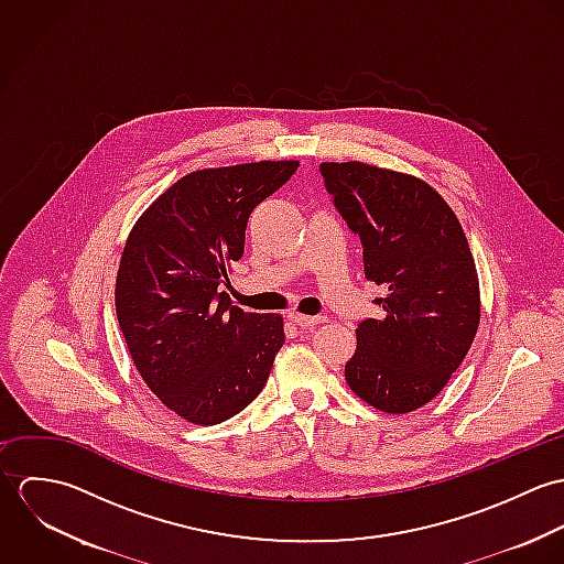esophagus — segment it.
I'll list each match as a JSON object with an SVG mask.
<instances>
[{
  "mask_svg": "<svg viewBox=\"0 0 564 564\" xmlns=\"http://www.w3.org/2000/svg\"><path fill=\"white\" fill-rule=\"evenodd\" d=\"M289 319L295 323V325H300V327H315V325L325 322V317H322V315H317V317H306V315H297V313H291Z\"/></svg>",
  "mask_w": 564,
  "mask_h": 564,
  "instance_id": "obj_1",
  "label": "esophagus"
}]
</instances>
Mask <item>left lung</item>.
Returning a JSON list of instances; mask_svg holds the SVG:
<instances>
[{
  "label": "left lung",
  "mask_w": 564,
  "mask_h": 564,
  "mask_svg": "<svg viewBox=\"0 0 564 564\" xmlns=\"http://www.w3.org/2000/svg\"><path fill=\"white\" fill-rule=\"evenodd\" d=\"M338 215L362 242L380 319L356 327L345 380L362 402L403 414L434 400L480 323V284L463 226L423 180L365 162H322Z\"/></svg>",
  "instance_id": "left-lung-1"
}]
</instances>
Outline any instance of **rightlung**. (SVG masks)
<instances>
[{
    "instance_id": "add662e5",
    "label": "right lung",
    "mask_w": 564,
    "mask_h": 564,
    "mask_svg": "<svg viewBox=\"0 0 564 564\" xmlns=\"http://www.w3.org/2000/svg\"><path fill=\"white\" fill-rule=\"evenodd\" d=\"M297 166L260 161L193 171L143 213L123 247L119 327L145 384L191 423L215 425L253 402L284 345L280 315L228 306L217 286L242 256L251 210Z\"/></svg>"
}]
</instances>
